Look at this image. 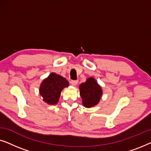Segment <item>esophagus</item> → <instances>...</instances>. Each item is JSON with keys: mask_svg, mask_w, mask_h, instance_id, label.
Listing matches in <instances>:
<instances>
[{"mask_svg": "<svg viewBox=\"0 0 151 151\" xmlns=\"http://www.w3.org/2000/svg\"><path fill=\"white\" fill-rule=\"evenodd\" d=\"M78 80H71V84L73 86H76L78 84Z\"/></svg>", "mask_w": 151, "mask_h": 151, "instance_id": "esophagus-1", "label": "esophagus"}]
</instances>
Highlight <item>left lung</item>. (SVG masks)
Returning a JSON list of instances; mask_svg holds the SVG:
<instances>
[{"label":"left lung","instance_id":"8db88e82","mask_svg":"<svg viewBox=\"0 0 151 151\" xmlns=\"http://www.w3.org/2000/svg\"><path fill=\"white\" fill-rule=\"evenodd\" d=\"M80 91L82 104L86 108L98 104L102 94V88L93 78H88L85 82L80 84Z\"/></svg>","mask_w":151,"mask_h":151}]
</instances>
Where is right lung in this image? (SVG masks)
Returning a JSON list of instances; mask_svg holds the SVG:
<instances>
[{
  "mask_svg": "<svg viewBox=\"0 0 151 151\" xmlns=\"http://www.w3.org/2000/svg\"><path fill=\"white\" fill-rule=\"evenodd\" d=\"M68 86L69 82L65 78L52 73L42 81L40 87V93L45 102L55 104L58 102L62 91Z\"/></svg>",
  "mask_w": 151,
  "mask_h": 151,
  "instance_id": "right-lung-1",
  "label": "right lung"
}]
</instances>
